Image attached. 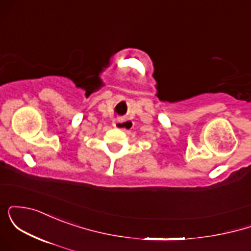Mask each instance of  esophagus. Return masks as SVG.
Masks as SVG:
<instances>
[{"label":"esophagus","instance_id":"esophagus-1","mask_svg":"<svg viewBox=\"0 0 251 251\" xmlns=\"http://www.w3.org/2000/svg\"><path fill=\"white\" fill-rule=\"evenodd\" d=\"M113 126L116 128L122 129V131H128V129L132 128V126H133V123L128 119H118L113 123Z\"/></svg>","mask_w":251,"mask_h":251}]
</instances>
